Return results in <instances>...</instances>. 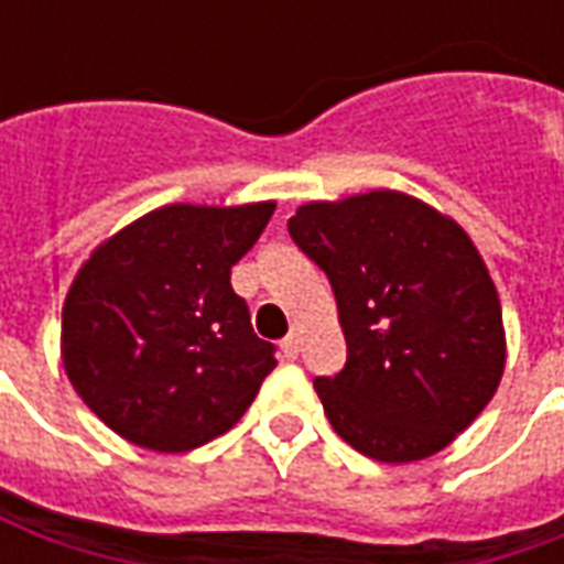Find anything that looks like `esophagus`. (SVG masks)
Segmentation results:
<instances>
[{
  "label": "esophagus",
  "instance_id": "esophagus-1",
  "mask_svg": "<svg viewBox=\"0 0 564 564\" xmlns=\"http://www.w3.org/2000/svg\"><path fill=\"white\" fill-rule=\"evenodd\" d=\"M281 350L286 359H295V356H299V332H290V335L283 338Z\"/></svg>",
  "mask_w": 564,
  "mask_h": 564
}]
</instances>
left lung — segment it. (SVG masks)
Wrapping results in <instances>:
<instances>
[{
    "mask_svg": "<svg viewBox=\"0 0 564 564\" xmlns=\"http://www.w3.org/2000/svg\"><path fill=\"white\" fill-rule=\"evenodd\" d=\"M286 229L326 271L347 338L341 371L314 380L332 429L378 462L447 447L505 371L501 305L471 238L392 189L311 202Z\"/></svg>",
    "mask_w": 564,
    "mask_h": 564,
    "instance_id": "8db88e82",
    "label": "left lung"
}]
</instances>
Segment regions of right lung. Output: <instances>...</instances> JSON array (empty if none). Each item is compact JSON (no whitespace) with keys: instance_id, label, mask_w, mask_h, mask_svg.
<instances>
[{"instance_id":"add662e5","label":"right lung","mask_w":564,"mask_h":564,"mask_svg":"<svg viewBox=\"0 0 564 564\" xmlns=\"http://www.w3.org/2000/svg\"><path fill=\"white\" fill-rule=\"evenodd\" d=\"M271 214L274 202L165 205L84 262L63 307V366L117 435L184 453L245 416L278 359L229 278Z\"/></svg>"}]
</instances>
